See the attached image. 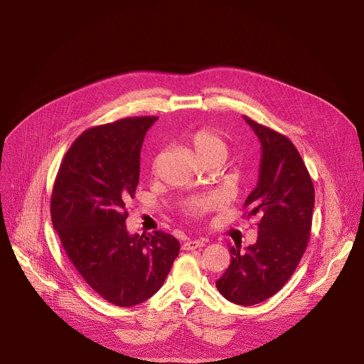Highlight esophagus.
Returning <instances> with one entry per match:
<instances>
[{
    "instance_id": "1",
    "label": "esophagus",
    "mask_w": 364,
    "mask_h": 364,
    "mask_svg": "<svg viewBox=\"0 0 364 364\" xmlns=\"http://www.w3.org/2000/svg\"><path fill=\"white\" fill-rule=\"evenodd\" d=\"M204 245H205V240H204V239H197V240H187V242L183 245V249H184V250H194V249L203 247Z\"/></svg>"
}]
</instances>
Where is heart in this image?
Segmentation results:
<instances>
[{"instance_id": "1", "label": "heart", "mask_w": 364, "mask_h": 364, "mask_svg": "<svg viewBox=\"0 0 364 364\" xmlns=\"http://www.w3.org/2000/svg\"><path fill=\"white\" fill-rule=\"evenodd\" d=\"M188 142L203 164L210 161H225L229 154V146L223 136L210 128H200L194 131L188 136ZM152 167H157V160L154 161ZM219 204L220 200L215 196L194 197L186 204V212L191 216H200L215 209Z\"/></svg>"}]
</instances>
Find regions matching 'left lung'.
<instances>
[{
	"label": "left lung",
	"mask_w": 364,
	"mask_h": 364,
	"mask_svg": "<svg viewBox=\"0 0 364 364\" xmlns=\"http://www.w3.org/2000/svg\"><path fill=\"white\" fill-rule=\"evenodd\" d=\"M261 141L256 188L247 196V218L259 216L257 240L230 247V265L216 281L233 304L253 305L275 295L292 277L306 249L314 186L295 145L282 134L243 117Z\"/></svg>",
	"instance_id": "8db88e82"
}]
</instances>
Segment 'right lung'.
Returning <instances> with one entry per match:
<instances>
[{"instance_id":"right-lung-1","label":"right lung","mask_w":364,"mask_h":364,"mask_svg":"<svg viewBox=\"0 0 364 364\" xmlns=\"http://www.w3.org/2000/svg\"><path fill=\"white\" fill-rule=\"evenodd\" d=\"M157 119L124 118L82 132L51 193V222L70 262L93 291L118 306L138 305L157 292L180 252L170 233L131 235L125 226L144 136Z\"/></svg>"}]
</instances>
